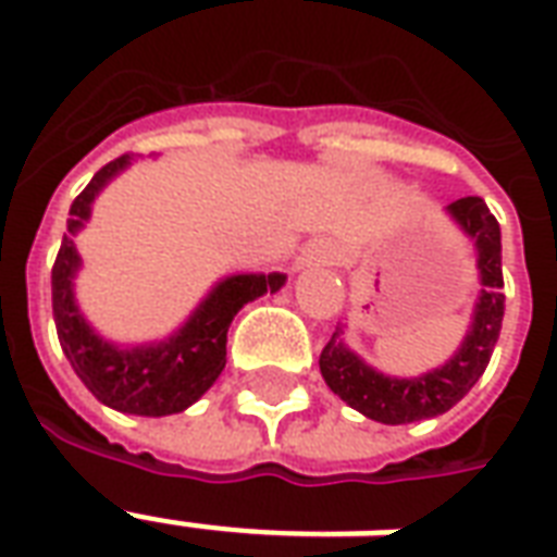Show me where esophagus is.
<instances>
[{"mask_svg": "<svg viewBox=\"0 0 557 557\" xmlns=\"http://www.w3.org/2000/svg\"><path fill=\"white\" fill-rule=\"evenodd\" d=\"M334 255H337V246L332 240H313L299 252L294 270H305V267H313V263H329L334 261Z\"/></svg>", "mask_w": 557, "mask_h": 557, "instance_id": "esophagus-1", "label": "esophagus"}]
</instances>
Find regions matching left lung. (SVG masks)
Listing matches in <instances>:
<instances>
[{"label": "left lung", "mask_w": 557, "mask_h": 557, "mask_svg": "<svg viewBox=\"0 0 557 557\" xmlns=\"http://www.w3.org/2000/svg\"><path fill=\"white\" fill-rule=\"evenodd\" d=\"M446 216L475 249V270L482 284L461 346L434 370L420 375H387L349 349L343 341V325H337L320 355V373L332 393L349 408L384 425L432 420L461 403L487 370L493 346L499 341L505 313L499 223L479 196H463L446 205Z\"/></svg>", "instance_id": "1"}]
</instances>
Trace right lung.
I'll list each match as a JSON object with an SVG mask.
<instances>
[{
    "instance_id": "right-lung-1",
    "label": "right lung",
    "mask_w": 557,
    "mask_h": 557,
    "mask_svg": "<svg viewBox=\"0 0 557 557\" xmlns=\"http://www.w3.org/2000/svg\"><path fill=\"white\" fill-rule=\"evenodd\" d=\"M135 154H120L90 178L70 205L66 234L52 267V313L66 361L87 391L108 408L137 417H170L199 403L225 370V334L246 302L282 290L284 273H228L202 296L190 317L161 341L114 343L78 308L75 275L82 255L75 234L94 214L96 196L125 173Z\"/></svg>"
}]
</instances>
